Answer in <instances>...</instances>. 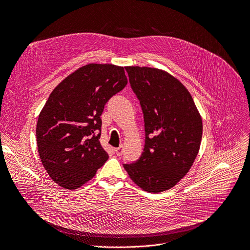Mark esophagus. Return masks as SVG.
Listing matches in <instances>:
<instances>
[{
	"label": "esophagus",
	"mask_w": 250,
	"mask_h": 250,
	"mask_svg": "<svg viewBox=\"0 0 250 250\" xmlns=\"http://www.w3.org/2000/svg\"><path fill=\"white\" fill-rule=\"evenodd\" d=\"M114 151H115V153H116V155H117V156H122V155H123V153H124V149H123V146H121V147L116 148Z\"/></svg>",
	"instance_id": "obj_1"
}]
</instances>
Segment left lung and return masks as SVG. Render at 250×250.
<instances>
[{
  "instance_id": "left-lung-1",
  "label": "left lung",
  "mask_w": 250,
  "mask_h": 250,
  "mask_svg": "<svg viewBox=\"0 0 250 250\" xmlns=\"http://www.w3.org/2000/svg\"><path fill=\"white\" fill-rule=\"evenodd\" d=\"M144 113L145 146L135 164L125 165L138 187L160 193L185 177L199 152L202 118L189 91L168 72L126 66Z\"/></svg>"
}]
</instances>
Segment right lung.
Returning a JSON list of instances; mask_svg holds the SVG:
<instances>
[{"instance_id": "1", "label": "right lung", "mask_w": 250, "mask_h": 250, "mask_svg": "<svg viewBox=\"0 0 250 250\" xmlns=\"http://www.w3.org/2000/svg\"><path fill=\"white\" fill-rule=\"evenodd\" d=\"M126 83L123 66L90 63L50 94L37 123V145L42 167L60 187H82L108 159L99 141L100 116L106 102Z\"/></svg>"}]
</instances>
